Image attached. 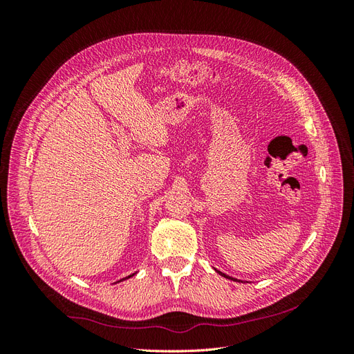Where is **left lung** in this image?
<instances>
[{
    "mask_svg": "<svg viewBox=\"0 0 354 354\" xmlns=\"http://www.w3.org/2000/svg\"><path fill=\"white\" fill-rule=\"evenodd\" d=\"M216 272H217L218 274H221L223 277H226V279H230V281H234V282H243V281L236 279V277H232V276H229V274H226V273H223V272H220V270H217V269H216Z\"/></svg>",
    "mask_w": 354,
    "mask_h": 354,
    "instance_id": "1",
    "label": "left lung"
}]
</instances>
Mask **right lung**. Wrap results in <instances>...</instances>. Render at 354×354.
Instances as JSON below:
<instances>
[{
  "label": "right lung",
  "instance_id": "1",
  "mask_svg": "<svg viewBox=\"0 0 354 354\" xmlns=\"http://www.w3.org/2000/svg\"><path fill=\"white\" fill-rule=\"evenodd\" d=\"M136 273H133V274H130V276H127V277H122V279H120L118 282H122V281H127V279H130V277H133ZM118 282H115V283H118Z\"/></svg>",
  "mask_w": 354,
  "mask_h": 354
}]
</instances>
